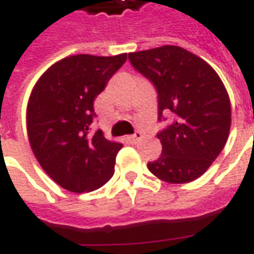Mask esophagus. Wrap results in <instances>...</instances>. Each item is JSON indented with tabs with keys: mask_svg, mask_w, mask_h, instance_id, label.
I'll return each mask as SVG.
<instances>
[{
	"mask_svg": "<svg viewBox=\"0 0 254 254\" xmlns=\"http://www.w3.org/2000/svg\"><path fill=\"white\" fill-rule=\"evenodd\" d=\"M142 138V134L139 132V131H137L135 134H132V135H128L127 137V139H128V142H131V144H135V142H138L139 139Z\"/></svg>",
	"mask_w": 254,
	"mask_h": 254,
	"instance_id": "esophagus-1",
	"label": "esophagus"
}]
</instances>
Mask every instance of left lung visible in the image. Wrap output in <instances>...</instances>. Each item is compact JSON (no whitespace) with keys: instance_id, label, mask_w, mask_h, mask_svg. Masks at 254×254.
I'll use <instances>...</instances> for the list:
<instances>
[{"instance_id":"1","label":"left lung","mask_w":254,"mask_h":254,"mask_svg":"<svg viewBox=\"0 0 254 254\" xmlns=\"http://www.w3.org/2000/svg\"><path fill=\"white\" fill-rule=\"evenodd\" d=\"M128 59L156 88L159 120L174 115L173 123L157 132L163 149L148 169L166 183L196 180L230 134L231 102L221 78L202 58L177 45L131 52Z\"/></svg>"}]
</instances>
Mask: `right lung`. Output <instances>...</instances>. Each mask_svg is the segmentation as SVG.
I'll use <instances>...</instances> for the list:
<instances>
[{
    "mask_svg": "<svg viewBox=\"0 0 254 254\" xmlns=\"http://www.w3.org/2000/svg\"><path fill=\"white\" fill-rule=\"evenodd\" d=\"M127 59L73 55L44 71L31 91L26 124L31 150L44 171L64 190L91 192L109 181L123 145L90 134L94 101Z\"/></svg>",
    "mask_w": 254,
    "mask_h": 254,
    "instance_id": "obj_1",
    "label": "right lung"
}]
</instances>
